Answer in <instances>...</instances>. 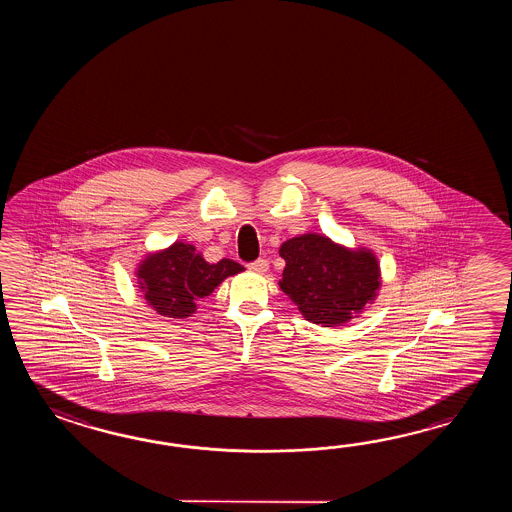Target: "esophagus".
<instances>
[{
    "instance_id": "obj_1",
    "label": "esophagus",
    "mask_w": 512,
    "mask_h": 512,
    "mask_svg": "<svg viewBox=\"0 0 512 512\" xmlns=\"http://www.w3.org/2000/svg\"><path fill=\"white\" fill-rule=\"evenodd\" d=\"M249 269H251L252 272H256V274H265V272L269 271V261H252L251 265H249Z\"/></svg>"
}]
</instances>
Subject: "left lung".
Segmentation results:
<instances>
[{"label":"left lung","instance_id":"left-lung-1","mask_svg":"<svg viewBox=\"0 0 512 512\" xmlns=\"http://www.w3.org/2000/svg\"><path fill=\"white\" fill-rule=\"evenodd\" d=\"M278 282L305 320L322 327L348 324L381 291L379 258L368 247H346L326 234L307 232L283 241Z\"/></svg>","mask_w":512,"mask_h":512}]
</instances>
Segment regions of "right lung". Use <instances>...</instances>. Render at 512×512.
I'll list each match as a JSON object with an SVG mask.
<instances>
[{
    "label": "right lung",
    "mask_w": 512,
    "mask_h": 512,
    "mask_svg": "<svg viewBox=\"0 0 512 512\" xmlns=\"http://www.w3.org/2000/svg\"><path fill=\"white\" fill-rule=\"evenodd\" d=\"M245 271L232 260L208 263L194 245L175 241L161 251L148 252L137 265V283L148 307L164 318L183 320L197 311L199 298L214 293L219 283Z\"/></svg>",
    "instance_id": "add662e5"
}]
</instances>
